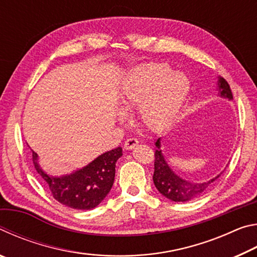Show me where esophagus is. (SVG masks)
Here are the masks:
<instances>
[{"label": "esophagus", "instance_id": "esophagus-1", "mask_svg": "<svg viewBox=\"0 0 257 257\" xmlns=\"http://www.w3.org/2000/svg\"><path fill=\"white\" fill-rule=\"evenodd\" d=\"M138 145V141L136 138H128L127 141L124 142V149L125 150H133L135 146Z\"/></svg>", "mask_w": 257, "mask_h": 257}]
</instances>
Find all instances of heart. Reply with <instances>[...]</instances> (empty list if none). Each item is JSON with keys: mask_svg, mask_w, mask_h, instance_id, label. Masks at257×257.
Listing matches in <instances>:
<instances>
[{"mask_svg": "<svg viewBox=\"0 0 257 257\" xmlns=\"http://www.w3.org/2000/svg\"><path fill=\"white\" fill-rule=\"evenodd\" d=\"M189 90L184 73L175 72L165 64L138 68L121 87L119 103L123 111L138 107L142 123L152 130L170 124L179 114Z\"/></svg>", "mask_w": 257, "mask_h": 257, "instance_id": "1", "label": "heart"}]
</instances>
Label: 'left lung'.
I'll list each match as a JSON object with an SVG mask.
<instances>
[{"label":"left lung","instance_id":"obj_1","mask_svg":"<svg viewBox=\"0 0 257 257\" xmlns=\"http://www.w3.org/2000/svg\"><path fill=\"white\" fill-rule=\"evenodd\" d=\"M217 96L224 99L232 101V93L230 86L225 79L221 76H217L216 88ZM161 141L162 138H158L155 142V162H154V175L153 181L159 190L164 197L170 199L172 202H189L193 199L201 197L208 190L220 175L215 176L210 180L195 182L186 180L172 170L168 164L165 156L161 150Z\"/></svg>","mask_w":257,"mask_h":257}]
</instances>
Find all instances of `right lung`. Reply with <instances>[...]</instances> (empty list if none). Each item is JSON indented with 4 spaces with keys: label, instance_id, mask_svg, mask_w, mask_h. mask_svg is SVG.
Segmentation results:
<instances>
[{
    "label": "right lung",
    "instance_id": "obj_1",
    "mask_svg": "<svg viewBox=\"0 0 257 257\" xmlns=\"http://www.w3.org/2000/svg\"><path fill=\"white\" fill-rule=\"evenodd\" d=\"M33 152V162L56 201L75 210H90L103 202L114 182L115 163L122 156L116 147L97 156L92 162L67 175L53 176L41 167L40 158Z\"/></svg>",
    "mask_w": 257,
    "mask_h": 257
}]
</instances>
